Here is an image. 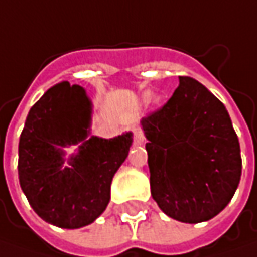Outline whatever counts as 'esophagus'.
<instances>
[{"label": "esophagus", "instance_id": "obj_1", "mask_svg": "<svg viewBox=\"0 0 257 257\" xmlns=\"http://www.w3.org/2000/svg\"><path fill=\"white\" fill-rule=\"evenodd\" d=\"M144 141H145V137H144L141 128H134V142H135V145L144 144Z\"/></svg>", "mask_w": 257, "mask_h": 257}]
</instances>
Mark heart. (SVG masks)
Here are the masks:
<instances>
[{
	"mask_svg": "<svg viewBox=\"0 0 257 257\" xmlns=\"http://www.w3.org/2000/svg\"><path fill=\"white\" fill-rule=\"evenodd\" d=\"M145 99H147V100H150V96H147V97H145Z\"/></svg>",
	"mask_w": 257,
	"mask_h": 257,
	"instance_id": "b5f03b06",
	"label": "heart"
}]
</instances>
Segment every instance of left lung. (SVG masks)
I'll use <instances>...</instances> for the list:
<instances>
[{
  "label": "left lung",
  "mask_w": 257,
  "mask_h": 257,
  "mask_svg": "<svg viewBox=\"0 0 257 257\" xmlns=\"http://www.w3.org/2000/svg\"><path fill=\"white\" fill-rule=\"evenodd\" d=\"M170 100L142 117L152 198L168 217L207 221L237 190L241 157L227 109L193 77L180 76Z\"/></svg>",
  "instance_id": "left-lung-1"
}]
</instances>
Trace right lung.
Instances as JSON below:
<instances>
[{
    "label": "right lung",
    "mask_w": 257,
    "mask_h": 257,
    "mask_svg": "<svg viewBox=\"0 0 257 257\" xmlns=\"http://www.w3.org/2000/svg\"><path fill=\"white\" fill-rule=\"evenodd\" d=\"M92 102L83 87L62 82L28 112L18 144V178L30 206L44 221L80 229L109 204L112 178L126 160L132 134L89 137ZM82 142L63 167L64 146Z\"/></svg>",
    "instance_id": "obj_1"
}]
</instances>
